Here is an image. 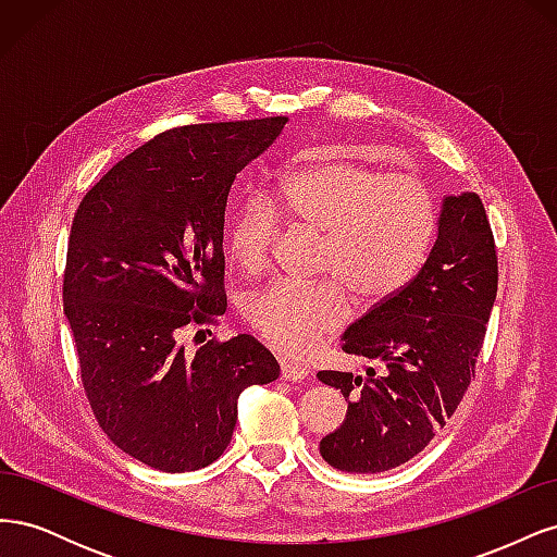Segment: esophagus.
Here are the masks:
<instances>
[{
  "mask_svg": "<svg viewBox=\"0 0 557 557\" xmlns=\"http://www.w3.org/2000/svg\"><path fill=\"white\" fill-rule=\"evenodd\" d=\"M281 376L285 381H305L309 376V369L293 360H281Z\"/></svg>",
  "mask_w": 557,
  "mask_h": 557,
  "instance_id": "esophagus-1",
  "label": "esophagus"
}]
</instances>
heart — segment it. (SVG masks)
Masks as SVG:
<instances>
[{
    "mask_svg": "<svg viewBox=\"0 0 557 557\" xmlns=\"http://www.w3.org/2000/svg\"><path fill=\"white\" fill-rule=\"evenodd\" d=\"M281 215L293 227L318 234L315 272L330 276L269 283L248 295L244 315L269 346L293 356L346 323L348 290L364 305L401 290L425 262L436 230L423 181L313 153L274 199L252 195L239 207L227 244L248 276L262 274L272 262Z\"/></svg>",
    "mask_w": 557,
    "mask_h": 557,
    "instance_id": "heart-1",
    "label": "heart"
}]
</instances>
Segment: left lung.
<instances>
[{
  "instance_id": "1",
  "label": "left lung",
  "mask_w": 557,
  "mask_h": 557,
  "mask_svg": "<svg viewBox=\"0 0 557 557\" xmlns=\"http://www.w3.org/2000/svg\"><path fill=\"white\" fill-rule=\"evenodd\" d=\"M497 276L495 237L481 197H446L423 269L344 332L342 348L381 362V372H318L348 399L344 425L320 442L327 465L379 474L432 442L474 379Z\"/></svg>"
}]
</instances>
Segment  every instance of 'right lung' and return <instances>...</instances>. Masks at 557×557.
<instances>
[{"label": "right lung", "mask_w": 557, "mask_h": 557, "mask_svg": "<svg viewBox=\"0 0 557 557\" xmlns=\"http://www.w3.org/2000/svg\"><path fill=\"white\" fill-rule=\"evenodd\" d=\"M285 123L166 129L113 164L74 213L62 301L83 391L109 440L153 469L221 458L244 387L281 374L250 334L211 339L195 356L178 336L225 313L227 195Z\"/></svg>", "instance_id": "right-lung-1"}]
</instances>
